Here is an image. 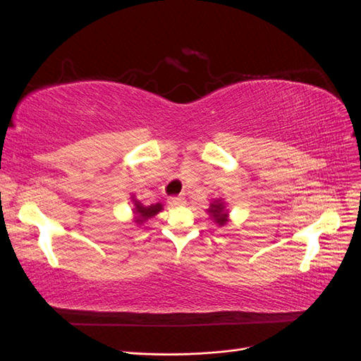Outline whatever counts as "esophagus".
<instances>
[{
    "label": "esophagus",
    "mask_w": 361,
    "mask_h": 361,
    "mask_svg": "<svg viewBox=\"0 0 361 361\" xmlns=\"http://www.w3.org/2000/svg\"><path fill=\"white\" fill-rule=\"evenodd\" d=\"M185 203V199L180 197V195H174V197L169 199V204L170 206H180Z\"/></svg>",
    "instance_id": "1"
}]
</instances>
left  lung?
I'll return each mask as SVG.
<instances>
[{
  "instance_id": "8db88e82",
  "label": "left lung",
  "mask_w": 361,
  "mask_h": 361,
  "mask_svg": "<svg viewBox=\"0 0 361 361\" xmlns=\"http://www.w3.org/2000/svg\"><path fill=\"white\" fill-rule=\"evenodd\" d=\"M207 215L212 218V221L218 226L223 227L226 226L231 218H228V209H227V203L223 199H215L212 200V203L209 204V207L206 209Z\"/></svg>"
}]
</instances>
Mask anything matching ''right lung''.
I'll return each instance as SVG.
<instances>
[{"label": "right lung", "mask_w": 361, "mask_h": 361, "mask_svg": "<svg viewBox=\"0 0 361 361\" xmlns=\"http://www.w3.org/2000/svg\"><path fill=\"white\" fill-rule=\"evenodd\" d=\"M130 200H133V214H134V221L141 226L143 223H146L149 218H154L157 214H159L164 207L161 203H155V204H150V206H145L141 202H138L135 199V195H133L130 197Z\"/></svg>", "instance_id": "add662e5"}]
</instances>
